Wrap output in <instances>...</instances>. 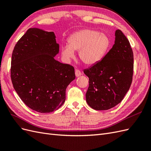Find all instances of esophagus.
I'll list each match as a JSON object with an SVG mask.
<instances>
[{
    "label": "esophagus",
    "mask_w": 151,
    "mask_h": 151,
    "mask_svg": "<svg viewBox=\"0 0 151 151\" xmlns=\"http://www.w3.org/2000/svg\"><path fill=\"white\" fill-rule=\"evenodd\" d=\"M75 75H76V77H78V76L82 75V73H81V71L80 70H78V69H76V70H75Z\"/></svg>",
    "instance_id": "obj_1"
}]
</instances>
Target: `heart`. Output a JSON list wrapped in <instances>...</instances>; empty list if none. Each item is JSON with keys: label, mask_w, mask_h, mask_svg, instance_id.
I'll use <instances>...</instances> for the list:
<instances>
[{"label": "heart", "mask_w": 151, "mask_h": 151, "mask_svg": "<svg viewBox=\"0 0 151 151\" xmlns=\"http://www.w3.org/2000/svg\"><path fill=\"white\" fill-rule=\"evenodd\" d=\"M69 45L63 46L62 55L65 59L74 57V51H79L80 59L86 65L98 63L106 55L110 46L109 37L105 33L92 29L78 30L69 37Z\"/></svg>", "instance_id": "1"}]
</instances>
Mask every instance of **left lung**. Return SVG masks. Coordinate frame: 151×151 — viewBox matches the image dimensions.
<instances>
[{
  "instance_id": "obj_1",
  "label": "left lung",
  "mask_w": 151,
  "mask_h": 151,
  "mask_svg": "<svg viewBox=\"0 0 151 151\" xmlns=\"http://www.w3.org/2000/svg\"><path fill=\"white\" fill-rule=\"evenodd\" d=\"M115 35V43L105 56L83 70L89 78L86 101L96 110H109L121 103L132 82V48L121 30Z\"/></svg>"
}]
</instances>
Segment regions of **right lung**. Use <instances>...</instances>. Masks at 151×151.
<instances>
[{
	"mask_svg": "<svg viewBox=\"0 0 151 151\" xmlns=\"http://www.w3.org/2000/svg\"><path fill=\"white\" fill-rule=\"evenodd\" d=\"M59 45L53 32L30 28L18 40L12 53L11 78L25 105L40 113L63 105L68 85L75 78L72 65L55 60Z\"/></svg>",
	"mask_w": 151,
	"mask_h": 151,
	"instance_id": "add662e5",
	"label": "right lung"
}]
</instances>
